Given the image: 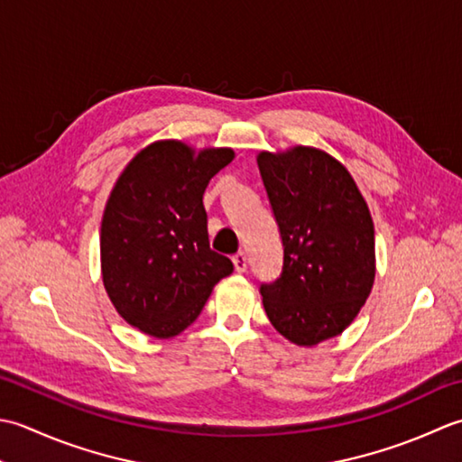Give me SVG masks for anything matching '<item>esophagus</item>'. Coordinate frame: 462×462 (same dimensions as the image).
<instances>
[{
  "label": "esophagus",
  "mask_w": 462,
  "mask_h": 462,
  "mask_svg": "<svg viewBox=\"0 0 462 462\" xmlns=\"http://www.w3.org/2000/svg\"><path fill=\"white\" fill-rule=\"evenodd\" d=\"M233 263H235V271H237V273L247 271V253H245V251L235 253Z\"/></svg>",
  "instance_id": "esophagus-1"
}]
</instances>
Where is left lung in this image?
<instances>
[{
	"label": "left lung",
	"instance_id": "obj_1",
	"mask_svg": "<svg viewBox=\"0 0 462 462\" xmlns=\"http://www.w3.org/2000/svg\"><path fill=\"white\" fill-rule=\"evenodd\" d=\"M283 241V269L261 285L271 325L300 346L341 335L374 281V227L351 173L335 157L297 145L257 155Z\"/></svg>",
	"mask_w": 462,
	"mask_h": 462
}]
</instances>
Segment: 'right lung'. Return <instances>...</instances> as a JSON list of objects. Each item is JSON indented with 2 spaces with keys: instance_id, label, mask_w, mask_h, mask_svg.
Instances as JSON below:
<instances>
[{
  "instance_id": "add662e5",
  "label": "right lung",
  "mask_w": 462,
  "mask_h": 462,
  "mask_svg": "<svg viewBox=\"0 0 462 462\" xmlns=\"http://www.w3.org/2000/svg\"><path fill=\"white\" fill-rule=\"evenodd\" d=\"M233 149L197 153L181 141H155L131 159L101 221V275L125 321L157 338L199 317L213 287L233 273L209 247L203 193L233 162Z\"/></svg>"
}]
</instances>
